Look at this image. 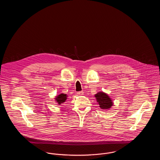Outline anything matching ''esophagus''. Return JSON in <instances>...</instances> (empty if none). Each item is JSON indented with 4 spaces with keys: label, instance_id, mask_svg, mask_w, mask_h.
Segmentation results:
<instances>
[{
    "label": "esophagus",
    "instance_id": "esophagus-1",
    "mask_svg": "<svg viewBox=\"0 0 160 160\" xmlns=\"http://www.w3.org/2000/svg\"><path fill=\"white\" fill-rule=\"evenodd\" d=\"M77 94L78 95H83L84 94V92L83 91H80L78 92H77Z\"/></svg>",
    "mask_w": 160,
    "mask_h": 160
}]
</instances>
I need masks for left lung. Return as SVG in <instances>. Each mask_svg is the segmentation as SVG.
Instances as JSON below:
<instances>
[{
	"label": "left lung",
	"instance_id": "8db88e82",
	"mask_svg": "<svg viewBox=\"0 0 160 160\" xmlns=\"http://www.w3.org/2000/svg\"><path fill=\"white\" fill-rule=\"evenodd\" d=\"M97 101L101 109H108L113 105V102L109 96L103 92H99L95 95Z\"/></svg>",
	"mask_w": 160,
	"mask_h": 160
}]
</instances>
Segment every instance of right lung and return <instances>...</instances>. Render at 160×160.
Masks as SVG:
<instances>
[{
	"label": "right lung",
	"instance_id": "obj_1",
	"mask_svg": "<svg viewBox=\"0 0 160 160\" xmlns=\"http://www.w3.org/2000/svg\"><path fill=\"white\" fill-rule=\"evenodd\" d=\"M67 99V94H64V93H61L60 95H58L55 98L56 101L58 102L59 105H61V104L65 102Z\"/></svg>",
	"mask_w": 160,
	"mask_h": 160
}]
</instances>
